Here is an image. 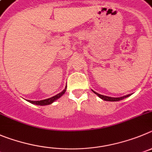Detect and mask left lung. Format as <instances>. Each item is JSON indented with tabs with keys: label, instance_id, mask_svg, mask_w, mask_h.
I'll list each match as a JSON object with an SVG mask.
<instances>
[{
	"label": "left lung",
	"instance_id": "1",
	"mask_svg": "<svg viewBox=\"0 0 152 152\" xmlns=\"http://www.w3.org/2000/svg\"><path fill=\"white\" fill-rule=\"evenodd\" d=\"M92 91L95 93V94H96V95H98L100 98H102V100H104V101H107V102H118V101L124 99V98H127V97H129L131 95V94H129V95H125V96H123V97H120V98H112V97H108V96H105V95H100V94L95 92V91H93V90H92Z\"/></svg>",
	"mask_w": 152,
	"mask_h": 152
}]
</instances>
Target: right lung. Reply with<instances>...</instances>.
<instances>
[{
	"instance_id": "obj_1",
	"label": "right lung",
	"mask_w": 152,
	"mask_h": 152,
	"mask_svg": "<svg viewBox=\"0 0 152 152\" xmlns=\"http://www.w3.org/2000/svg\"><path fill=\"white\" fill-rule=\"evenodd\" d=\"M66 89V87H65V88H64V89L63 90L61 93H59V94H57V95H54V96L51 97V98H48V99L42 100V101H30V100H27V101H28V102H30V103L34 104L42 105V106H43V105L50 104H52L54 102H55L56 100L58 99L59 98H61V97L64 95V93H65Z\"/></svg>"
}]
</instances>
